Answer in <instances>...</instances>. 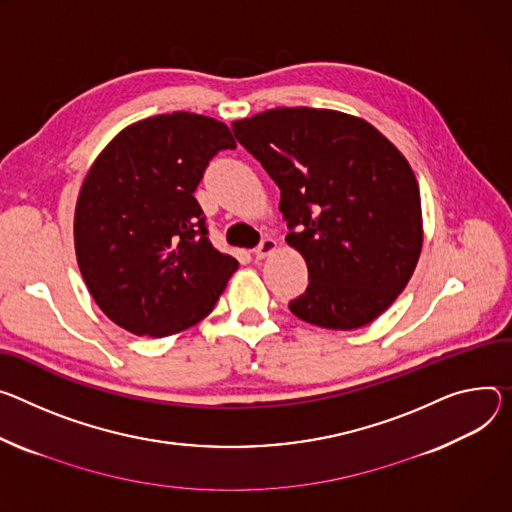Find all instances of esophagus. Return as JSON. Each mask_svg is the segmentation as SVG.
Segmentation results:
<instances>
[{
    "instance_id": "esophagus-1",
    "label": "esophagus",
    "mask_w": 512,
    "mask_h": 512,
    "mask_svg": "<svg viewBox=\"0 0 512 512\" xmlns=\"http://www.w3.org/2000/svg\"><path fill=\"white\" fill-rule=\"evenodd\" d=\"M275 249H277V241H273V239H263L261 245L255 249V257H257V259H265V257L271 255Z\"/></svg>"
}]
</instances>
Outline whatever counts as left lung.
I'll list each match as a JSON object with an SVG mask.
<instances>
[{
    "mask_svg": "<svg viewBox=\"0 0 512 512\" xmlns=\"http://www.w3.org/2000/svg\"><path fill=\"white\" fill-rule=\"evenodd\" d=\"M232 132L282 190L286 243L308 265L292 314L333 331L376 320L423 249L421 192L406 157L376 126L337 110L273 108L235 120Z\"/></svg>",
    "mask_w": 512,
    "mask_h": 512,
    "instance_id": "obj_1",
    "label": "left lung"
}]
</instances>
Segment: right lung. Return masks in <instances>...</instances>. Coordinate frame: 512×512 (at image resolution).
<instances>
[{
	"label": "right lung",
	"mask_w": 512,
	"mask_h": 512,
	"mask_svg": "<svg viewBox=\"0 0 512 512\" xmlns=\"http://www.w3.org/2000/svg\"><path fill=\"white\" fill-rule=\"evenodd\" d=\"M226 124L192 112L120 130L79 190L73 239L100 310L138 337H169L206 318L239 261L214 249L194 192L208 161L235 149Z\"/></svg>",
	"instance_id": "1"
}]
</instances>
